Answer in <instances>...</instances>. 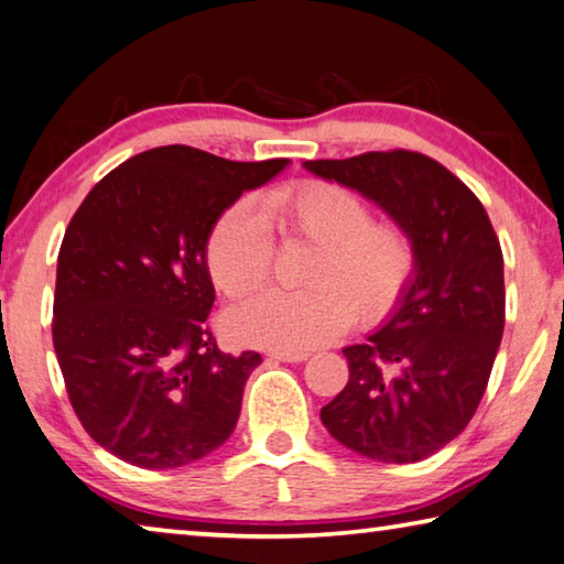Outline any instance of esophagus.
Returning <instances> with one entry per match:
<instances>
[{
    "mask_svg": "<svg viewBox=\"0 0 564 564\" xmlns=\"http://www.w3.org/2000/svg\"><path fill=\"white\" fill-rule=\"evenodd\" d=\"M308 356L311 352H281V350L271 352V358L283 360V362H303V360H308Z\"/></svg>",
    "mask_w": 564,
    "mask_h": 564,
    "instance_id": "1",
    "label": "esophagus"
}]
</instances>
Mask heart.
Segmentation results:
<instances>
[{"label": "heart", "instance_id": "1", "mask_svg": "<svg viewBox=\"0 0 564 564\" xmlns=\"http://www.w3.org/2000/svg\"><path fill=\"white\" fill-rule=\"evenodd\" d=\"M261 212L281 236L318 246L308 291H265L226 313L224 328L241 346L303 352L388 318L415 275V246L405 228L373 221L366 198L328 181L265 191ZM273 243L261 214L238 202L218 216L206 243V269L228 299L261 289L271 273Z\"/></svg>", "mask_w": 564, "mask_h": 564}]
</instances>
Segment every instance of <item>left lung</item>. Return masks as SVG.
<instances>
[{"label": "left lung", "instance_id": "8db88e82", "mask_svg": "<svg viewBox=\"0 0 564 564\" xmlns=\"http://www.w3.org/2000/svg\"><path fill=\"white\" fill-rule=\"evenodd\" d=\"M405 228L415 275L370 336L343 348L348 383L321 408L328 433L378 463H417L455 441L488 388L505 328L500 241L477 196L431 156L370 151L305 161Z\"/></svg>", "mask_w": 564, "mask_h": 564}]
</instances>
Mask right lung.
Wrapping results in <instances>:
<instances>
[{
    "instance_id": "obj_1",
    "label": "right lung",
    "mask_w": 564,
    "mask_h": 564,
    "mask_svg": "<svg viewBox=\"0 0 564 564\" xmlns=\"http://www.w3.org/2000/svg\"><path fill=\"white\" fill-rule=\"evenodd\" d=\"M289 159L228 161L159 147L123 161L84 198L56 261L54 350L84 431L147 470L196 463L241 415L261 356H228L206 328L216 291L212 228Z\"/></svg>"
}]
</instances>
